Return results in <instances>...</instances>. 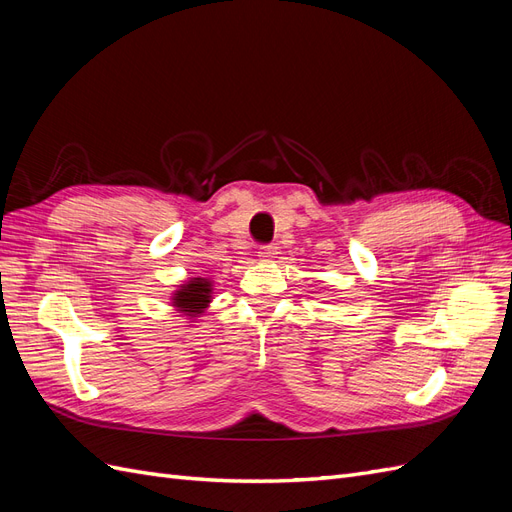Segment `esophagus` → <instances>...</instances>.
<instances>
[{
    "mask_svg": "<svg viewBox=\"0 0 512 512\" xmlns=\"http://www.w3.org/2000/svg\"><path fill=\"white\" fill-rule=\"evenodd\" d=\"M275 254H277V247L271 245V243L258 247V258H260V260H273Z\"/></svg>",
    "mask_w": 512,
    "mask_h": 512,
    "instance_id": "esophagus-1",
    "label": "esophagus"
}]
</instances>
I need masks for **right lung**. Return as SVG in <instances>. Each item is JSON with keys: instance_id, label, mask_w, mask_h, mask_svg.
<instances>
[{"instance_id": "1", "label": "right lung", "mask_w": 512, "mask_h": 512, "mask_svg": "<svg viewBox=\"0 0 512 512\" xmlns=\"http://www.w3.org/2000/svg\"><path fill=\"white\" fill-rule=\"evenodd\" d=\"M211 297V284L203 277H194L192 282L181 286V290L175 292V305L181 309V312H188L190 316L200 314L207 307Z\"/></svg>"}]
</instances>
